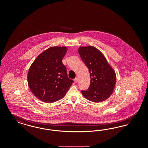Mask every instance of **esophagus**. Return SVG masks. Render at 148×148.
<instances>
[{
    "mask_svg": "<svg viewBox=\"0 0 148 148\" xmlns=\"http://www.w3.org/2000/svg\"><path fill=\"white\" fill-rule=\"evenodd\" d=\"M74 81H75V82H78V77H75V78L74 79Z\"/></svg>",
    "mask_w": 148,
    "mask_h": 148,
    "instance_id": "esophagus-1",
    "label": "esophagus"
}]
</instances>
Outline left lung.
Returning a JSON list of instances; mask_svg holds the SVG:
<instances>
[{
  "label": "left lung",
  "instance_id": "8db88e82",
  "mask_svg": "<svg viewBox=\"0 0 148 148\" xmlns=\"http://www.w3.org/2000/svg\"><path fill=\"white\" fill-rule=\"evenodd\" d=\"M79 54L89 69L90 87L81 90L82 94L90 101L99 103L108 99L116 85V75L103 54L93 46L80 47Z\"/></svg>",
  "mask_w": 148,
  "mask_h": 148
}]
</instances>
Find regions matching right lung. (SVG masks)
Instances as JSON below:
<instances>
[{"label": "right lung", "instance_id": "1", "mask_svg": "<svg viewBox=\"0 0 148 148\" xmlns=\"http://www.w3.org/2000/svg\"><path fill=\"white\" fill-rule=\"evenodd\" d=\"M67 51L66 47H53L40 54L27 74L28 85L41 101L52 103L63 98L72 86L67 69L62 62Z\"/></svg>", "mask_w": 148, "mask_h": 148}]
</instances>
